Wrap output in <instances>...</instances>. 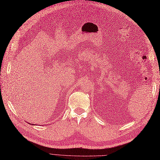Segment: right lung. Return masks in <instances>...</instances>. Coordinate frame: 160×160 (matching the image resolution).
Masks as SVG:
<instances>
[{
    "label": "right lung",
    "instance_id": "right-lung-1",
    "mask_svg": "<svg viewBox=\"0 0 160 160\" xmlns=\"http://www.w3.org/2000/svg\"><path fill=\"white\" fill-rule=\"evenodd\" d=\"M29 124H31V123H29ZM32 125H34V124H32Z\"/></svg>",
    "mask_w": 160,
    "mask_h": 160
}]
</instances>
